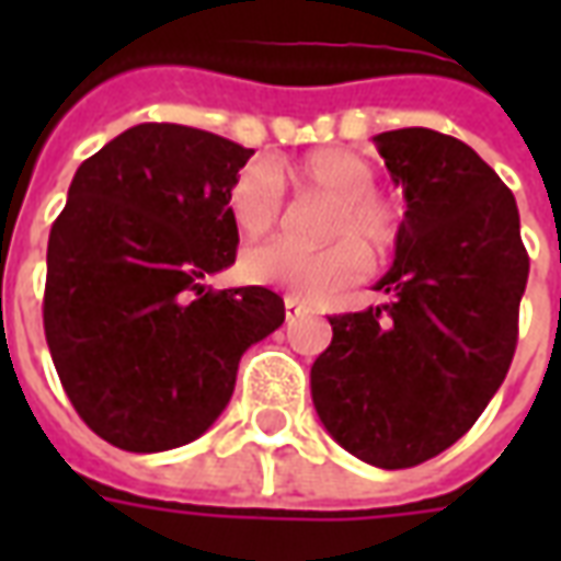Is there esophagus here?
I'll use <instances>...</instances> for the list:
<instances>
[{"label":"esophagus","instance_id":"1","mask_svg":"<svg viewBox=\"0 0 561 561\" xmlns=\"http://www.w3.org/2000/svg\"><path fill=\"white\" fill-rule=\"evenodd\" d=\"M300 312H304V304H300V300H297L294 294H285V318L291 321V318H297Z\"/></svg>","mask_w":561,"mask_h":561}]
</instances>
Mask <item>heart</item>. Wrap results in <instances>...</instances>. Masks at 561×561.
Wrapping results in <instances>:
<instances>
[{"instance_id":"obj_1","label":"heart","mask_w":561,"mask_h":561,"mask_svg":"<svg viewBox=\"0 0 561 561\" xmlns=\"http://www.w3.org/2000/svg\"><path fill=\"white\" fill-rule=\"evenodd\" d=\"M373 161L352 149H316L297 161L245 168L228 192V213L243 237H264L282 221V188L294 197H324L330 209L318 237L324 249L304 252L291 243L252 245L240 273L252 285L285 288L304 300H324L366 273V257L381 261L400 237V213L376 188Z\"/></svg>"}]
</instances>
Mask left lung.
Here are the masks:
<instances>
[{
    "label": "left lung",
    "mask_w": 561,
    "mask_h": 561,
    "mask_svg": "<svg viewBox=\"0 0 561 561\" xmlns=\"http://www.w3.org/2000/svg\"><path fill=\"white\" fill-rule=\"evenodd\" d=\"M405 195L390 304L330 316L312 364L328 433L378 469H412L469 433L517 348L529 255L517 201L462 140L433 128L373 138Z\"/></svg>",
    "instance_id": "obj_1"
}]
</instances>
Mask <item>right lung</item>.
<instances>
[{
  "label": "right lung",
  "mask_w": 561,
  "mask_h": 561,
  "mask_svg": "<svg viewBox=\"0 0 561 561\" xmlns=\"http://www.w3.org/2000/svg\"><path fill=\"white\" fill-rule=\"evenodd\" d=\"M255 149L140 123L83 161L47 240L44 336L75 412L131 454L188 445L285 321L276 291L204 288L240 233L228 192Z\"/></svg>",
  "instance_id": "add662e5"
}]
</instances>
